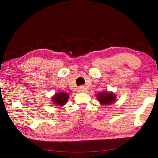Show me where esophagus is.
Listing matches in <instances>:
<instances>
[{"label":"esophagus","mask_w":158,"mask_h":158,"mask_svg":"<svg viewBox=\"0 0 158 158\" xmlns=\"http://www.w3.org/2000/svg\"><path fill=\"white\" fill-rule=\"evenodd\" d=\"M86 90V88L85 86H79L78 87V90L79 91H85Z\"/></svg>","instance_id":"34e87169"}]
</instances>
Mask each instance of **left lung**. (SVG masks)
<instances>
[{"label":"left lung","instance_id":"1","mask_svg":"<svg viewBox=\"0 0 158 158\" xmlns=\"http://www.w3.org/2000/svg\"><path fill=\"white\" fill-rule=\"evenodd\" d=\"M115 98L113 93L102 92L98 95V99L102 105H110L115 101Z\"/></svg>","mask_w":158,"mask_h":158}]
</instances>
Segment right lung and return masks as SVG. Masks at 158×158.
<instances>
[{"instance_id": "1", "label": "right lung", "mask_w": 158, "mask_h": 158, "mask_svg": "<svg viewBox=\"0 0 158 158\" xmlns=\"http://www.w3.org/2000/svg\"><path fill=\"white\" fill-rule=\"evenodd\" d=\"M69 97L68 94L64 92L57 93L55 95L54 97L52 98V101L56 105L63 106L68 101V98Z\"/></svg>"}]
</instances>
